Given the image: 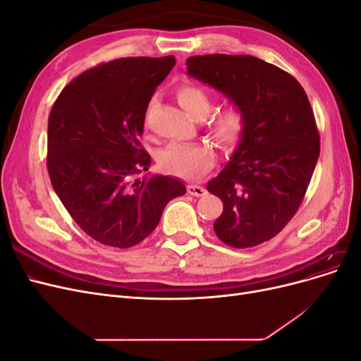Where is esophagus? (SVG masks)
I'll return each mask as SVG.
<instances>
[{
    "label": "esophagus",
    "mask_w": 361,
    "mask_h": 361,
    "mask_svg": "<svg viewBox=\"0 0 361 361\" xmlns=\"http://www.w3.org/2000/svg\"><path fill=\"white\" fill-rule=\"evenodd\" d=\"M187 191L190 195H194V197H203L206 194V190L203 187H199V185H188Z\"/></svg>",
    "instance_id": "34e87169"
}]
</instances>
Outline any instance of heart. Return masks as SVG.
<instances>
[{
  "label": "heart",
  "mask_w": 361,
  "mask_h": 361,
  "mask_svg": "<svg viewBox=\"0 0 361 361\" xmlns=\"http://www.w3.org/2000/svg\"><path fill=\"white\" fill-rule=\"evenodd\" d=\"M176 97L179 105L194 118H203L214 106L211 92L199 84L180 85ZM247 113L244 106L231 101L226 102L206 120V130L215 143L224 150H233L243 140L247 129ZM216 161V154L207 143H171L158 154L159 169L171 176L183 179H200Z\"/></svg>",
  "instance_id": "1"
}]
</instances>
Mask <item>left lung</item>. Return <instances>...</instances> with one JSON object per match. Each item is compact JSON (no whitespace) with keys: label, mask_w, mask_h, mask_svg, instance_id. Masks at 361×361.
Wrapping results in <instances>:
<instances>
[{"label":"left lung","mask_w":361,"mask_h":361,"mask_svg":"<svg viewBox=\"0 0 361 361\" xmlns=\"http://www.w3.org/2000/svg\"><path fill=\"white\" fill-rule=\"evenodd\" d=\"M187 71L241 104L248 120L232 159L207 182L224 206L214 231L233 248L267 243L297 214L319 158L309 97L290 73L253 56H195Z\"/></svg>","instance_id":"1"}]
</instances>
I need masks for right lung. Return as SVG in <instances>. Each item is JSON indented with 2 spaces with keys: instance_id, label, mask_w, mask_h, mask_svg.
I'll use <instances>...</instances> for the list:
<instances>
[{
  "instance_id": "1",
  "label": "right lung",
  "mask_w": 361,
  "mask_h": 361,
  "mask_svg": "<svg viewBox=\"0 0 361 361\" xmlns=\"http://www.w3.org/2000/svg\"><path fill=\"white\" fill-rule=\"evenodd\" d=\"M176 60L125 57L82 72L54 102L47 167L73 221L104 245L129 248L158 226L187 188L170 176L141 178L150 155L140 141L147 105Z\"/></svg>"
}]
</instances>
